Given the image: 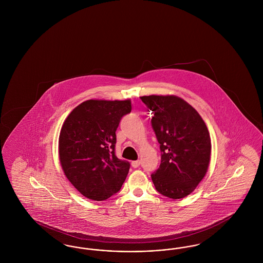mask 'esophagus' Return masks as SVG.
<instances>
[{
    "label": "esophagus",
    "instance_id": "esophagus-1",
    "mask_svg": "<svg viewBox=\"0 0 263 263\" xmlns=\"http://www.w3.org/2000/svg\"><path fill=\"white\" fill-rule=\"evenodd\" d=\"M131 164H132V166L134 168H137V167H139V165H140V161H133Z\"/></svg>",
    "mask_w": 263,
    "mask_h": 263
}]
</instances>
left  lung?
<instances>
[{
  "label": "left lung",
  "instance_id": "obj_1",
  "mask_svg": "<svg viewBox=\"0 0 263 263\" xmlns=\"http://www.w3.org/2000/svg\"><path fill=\"white\" fill-rule=\"evenodd\" d=\"M153 114L152 128L160 144V167L152 180L163 196L180 199L206 175L211 154L209 131L199 113L175 96L142 97Z\"/></svg>",
  "mask_w": 263,
  "mask_h": 263
}]
</instances>
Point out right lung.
I'll use <instances>...</instances> for the list:
<instances>
[{
  "instance_id": "1",
  "label": "right lung",
  "mask_w": 263,
  "mask_h": 263,
  "mask_svg": "<svg viewBox=\"0 0 263 263\" xmlns=\"http://www.w3.org/2000/svg\"><path fill=\"white\" fill-rule=\"evenodd\" d=\"M130 100H87L66 118L59 137L63 171L88 199L102 201L117 193L130 163L115 155L116 129L131 112Z\"/></svg>"
}]
</instances>
